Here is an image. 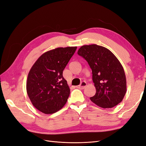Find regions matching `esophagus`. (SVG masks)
<instances>
[{"instance_id":"obj_1","label":"esophagus","mask_w":146,"mask_h":146,"mask_svg":"<svg viewBox=\"0 0 146 146\" xmlns=\"http://www.w3.org/2000/svg\"><path fill=\"white\" fill-rule=\"evenodd\" d=\"M86 85H87V84L85 82H82L80 85L77 86V88H79V89L82 90V89H84V88H85L86 86Z\"/></svg>"}]
</instances>
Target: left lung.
I'll return each mask as SVG.
<instances>
[{
    "mask_svg": "<svg viewBox=\"0 0 146 146\" xmlns=\"http://www.w3.org/2000/svg\"><path fill=\"white\" fill-rule=\"evenodd\" d=\"M77 54L85 58L92 69L96 89L91 100L104 108L114 107L123 100L127 91L124 70L113 53L96 44L85 45Z\"/></svg>",
    "mask_w": 146,
    "mask_h": 146,
    "instance_id": "8db88e82",
    "label": "left lung"
}]
</instances>
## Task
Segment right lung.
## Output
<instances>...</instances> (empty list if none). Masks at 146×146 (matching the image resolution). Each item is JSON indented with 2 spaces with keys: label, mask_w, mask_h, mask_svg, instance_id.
Segmentation results:
<instances>
[{
  "label": "right lung",
  "mask_w": 146,
  "mask_h": 146,
  "mask_svg": "<svg viewBox=\"0 0 146 146\" xmlns=\"http://www.w3.org/2000/svg\"><path fill=\"white\" fill-rule=\"evenodd\" d=\"M76 49L77 47H67L47 51L30 69L26 88L31 102L39 111L52 114L66 104L70 89L63 71Z\"/></svg>",
  "instance_id": "add662e5"
}]
</instances>
